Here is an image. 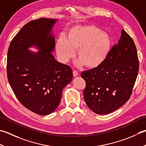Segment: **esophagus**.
<instances>
[{
  "mask_svg": "<svg viewBox=\"0 0 146 146\" xmlns=\"http://www.w3.org/2000/svg\"><path fill=\"white\" fill-rule=\"evenodd\" d=\"M73 74L74 76H76L78 75V72L76 70H73Z\"/></svg>",
  "mask_w": 146,
  "mask_h": 146,
  "instance_id": "obj_1",
  "label": "esophagus"
}]
</instances>
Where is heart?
I'll return each mask as SVG.
<instances>
[{
	"instance_id": "obj_1",
	"label": "heart",
	"mask_w": 146,
	"mask_h": 146,
	"mask_svg": "<svg viewBox=\"0 0 146 146\" xmlns=\"http://www.w3.org/2000/svg\"><path fill=\"white\" fill-rule=\"evenodd\" d=\"M111 40L106 33L94 25L73 27L66 35L60 36L56 44V49L61 61L63 62L75 56L80 59L79 65L94 68L104 61L111 48Z\"/></svg>"
}]
</instances>
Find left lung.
I'll return each mask as SVG.
<instances>
[{
    "label": "left lung",
    "mask_w": 146,
    "mask_h": 146,
    "mask_svg": "<svg viewBox=\"0 0 146 146\" xmlns=\"http://www.w3.org/2000/svg\"><path fill=\"white\" fill-rule=\"evenodd\" d=\"M139 68L135 43L122 29L118 42L104 61L81 73L86 83L84 98L88 107L95 113L106 115L122 106L132 95Z\"/></svg>",
    "instance_id": "1"
}]
</instances>
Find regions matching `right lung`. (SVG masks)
<instances>
[{
    "instance_id": "add662e5",
    "label": "right lung",
    "mask_w": 146,
    "mask_h": 146,
    "mask_svg": "<svg viewBox=\"0 0 146 146\" xmlns=\"http://www.w3.org/2000/svg\"><path fill=\"white\" fill-rule=\"evenodd\" d=\"M56 20L40 18L28 22L11 40L7 52L8 82L23 106L40 115L52 113L59 104L62 92L72 80L69 66L56 61L50 33ZM34 44L41 50L31 53Z\"/></svg>"
}]
</instances>
